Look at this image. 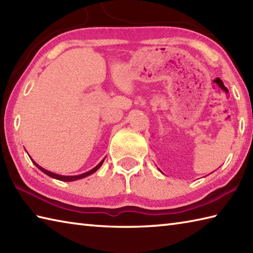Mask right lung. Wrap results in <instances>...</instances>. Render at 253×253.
Returning <instances> with one entry per match:
<instances>
[{
  "label": "right lung",
  "instance_id": "1",
  "mask_svg": "<svg viewBox=\"0 0 253 253\" xmlns=\"http://www.w3.org/2000/svg\"><path fill=\"white\" fill-rule=\"evenodd\" d=\"M31 159H32V158H31ZM104 160H105V158H104V159H103L100 163H98V165H97L95 168H93L92 170L87 171V172H85V173H82V174H79V175H60V174H57V173H53V172H50V171H48V170H44L43 168H42L41 166H38L37 163L35 162L34 160H32V161L34 162V165L36 166L39 170L42 171V172L44 173V174H47V175H49L50 177H52V179H56V180H59V181H64V182H71V181H76V180L83 179V177H86V176H88V175L93 174L94 172H96L98 169H100L101 166L103 165Z\"/></svg>",
  "mask_w": 253,
  "mask_h": 253
}]
</instances>
